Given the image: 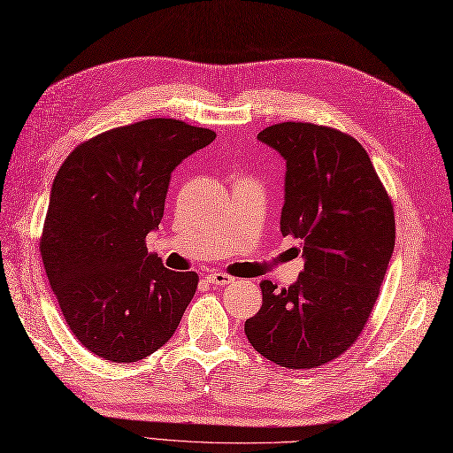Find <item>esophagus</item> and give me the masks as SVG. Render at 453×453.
I'll use <instances>...</instances> for the list:
<instances>
[{
  "mask_svg": "<svg viewBox=\"0 0 453 453\" xmlns=\"http://www.w3.org/2000/svg\"><path fill=\"white\" fill-rule=\"evenodd\" d=\"M208 281H210L211 285H217V287H225V285L234 281V278L226 276V273H217V272H213V273H208Z\"/></svg>",
  "mask_w": 453,
  "mask_h": 453,
  "instance_id": "esophagus-1",
  "label": "esophagus"
}]
</instances>
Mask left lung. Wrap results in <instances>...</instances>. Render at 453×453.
Segmentation results:
<instances>
[{
    "label": "left lung",
    "instance_id": "8db88e82",
    "mask_svg": "<svg viewBox=\"0 0 453 453\" xmlns=\"http://www.w3.org/2000/svg\"><path fill=\"white\" fill-rule=\"evenodd\" d=\"M258 142L285 160L281 234L300 240L304 270L245 321L250 344L285 368H315L344 353L365 328L395 248L391 200L363 145L334 128L281 122Z\"/></svg>",
    "mask_w": 453,
    "mask_h": 453
}]
</instances>
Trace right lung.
<instances>
[{"label": "right lung", "mask_w": 453, "mask_h": 453, "mask_svg": "<svg viewBox=\"0 0 453 453\" xmlns=\"http://www.w3.org/2000/svg\"><path fill=\"white\" fill-rule=\"evenodd\" d=\"M215 140L173 119H147L81 143L52 181L41 258L72 333L111 363L149 357L173 336L198 285L145 248L170 175Z\"/></svg>", "instance_id": "obj_1"}]
</instances>
